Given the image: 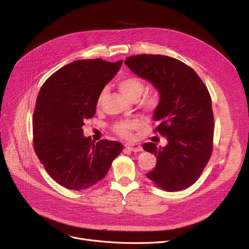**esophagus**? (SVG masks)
Segmentation results:
<instances>
[{"instance_id": "obj_1", "label": "esophagus", "mask_w": 249, "mask_h": 249, "mask_svg": "<svg viewBox=\"0 0 249 249\" xmlns=\"http://www.w3.org/2000/svg\"><path fill=\"white\" fill-rule=\"evenodd\" d=\"M125 147L132 152H139L142 150V147L139 143H127V144H125Z\"/></svg>"}]
</instances>
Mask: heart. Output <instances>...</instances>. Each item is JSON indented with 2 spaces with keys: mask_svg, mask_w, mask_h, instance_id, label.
Returning a JSON list of instances; mask_svg holds the SVG:
<instances>
[{
  "mask_svg": "<svg viewBox=\"0 0 249 249\" xmlns=\"http://www.w3.org/2000/svg\"><path fill=\"white\" fill-rule=\"evenodd\" d=\"M118 88H119V89L122 91V94L127 99L131 101L138 100L141 97V95L144 93V90L146 89L144 82L134 75H129L121 78L119 83H118ZM105 94H106V89H103L98 97V106H100L102 104ZM160 96L158 91H148V93H146L141 99L142 107L150 112H153L158 109L160 107ZM139 127L140 122L137 119H128L116 123L113 129L114 131L122 138L130 139L133 136L134 130L138 129Z\"/></svg>",
  "mask_w": 249,
  "mask_h": 249,
  "instance_id": "b5f03b06",
  "label": "heart"
}]
</instances>
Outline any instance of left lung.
Returning <instances> with one entry per match:
<instances>
[{"mask_svg": "<svg viewBox=\"0 0 249 249\" xmlns=\"http://www.w3.org/2000/svg\"><path fill=\"white\" fill-rule=\"evenodd\" d=\"M125 64L160 94L154 132L168 142L162 148L152 142L143 144V149L156 156V165L146 177L167 192L191 187L213 151L214 115L207 87L191 67L169 56L138 54L127 57Z\"/></svg>", "mask_w": 249, "mask_h": 249, "instance_id": "obj_1", "label": "left lung"}]
</instances>
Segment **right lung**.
Segmentation results:
<instances>
[{"label":"right lung","instance_id":"add662e5","mask_svg":"<svg viewBox=\"0 0 249 249\" xmlns=\"http://www.w3.org/2000/svg\"><path fill=\"white\" fill-rule=\"evenodd\" d=\"M123 60H75L51 74L39 90L33 114V146L57 184L82 191L105 178L123 150L120 142L85 137V121L96 114L98 97Z\"/></svg>","mask_w":249,"mask_h":249}]
</instances>
